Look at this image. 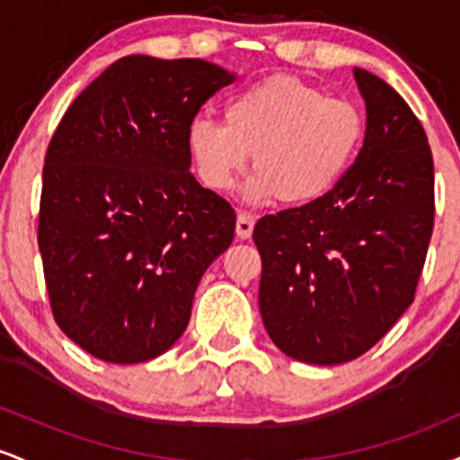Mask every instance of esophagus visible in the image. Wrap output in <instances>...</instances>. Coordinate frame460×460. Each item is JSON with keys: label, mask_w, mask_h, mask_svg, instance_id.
<instances>
[{"label": "esophagus", "mask_w": 460, "mask_h": 460, "mask_svg": "<svg viewBox=\"0 0 460 460\" xmlns=\"http://www.w3.org/2000/svg\"><path fill=\"white\" fill-rule=\"evenodd\" d=\"M252 226H255V216L251 214H237L235 234L240 240H248L252 235Z\"/></svg>", "instance_id": "1"}]
</instances>
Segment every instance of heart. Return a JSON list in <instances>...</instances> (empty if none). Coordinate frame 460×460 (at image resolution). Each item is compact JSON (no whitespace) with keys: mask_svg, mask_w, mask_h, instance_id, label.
Returning a JSON list of instances; mask_svg holds the SVG:
<instances>
[{"mask_svg":"<svg viewBox=\"0 0 460 460\" xmlns=\"http://www.w3.org/2000/svg\"><path fill=\"white\" fill-rule=\"evenodd\" d=\"M363 138L366 116L358 105L326 97L296 77L274 75L235 93L225 120H194L188 151L208 188L229 190L252 153L248 197L309 205L344 179Z\"/></svg>","mask_w":460,"mask_h":460,"instance_id":"heart-1","label":"heart"}]
</instances>
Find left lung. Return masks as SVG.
Masks as SVG:
<instances>
[{
	"label": "left lung",
	"mask_w": 460,
	"mask_h": 460,
	"mask_svg": "<svg viewBox=\"0 0 460 460\" xmlns=\"http://www.w3.org/2000/svg\"><path fill=\"white\" fill-rule=\"evenodd\" d=\"M366 140L326 197L260 218V309L274 346L337 366L376 344L413 303L435 225L426 131L398 93L355 68Z\"/></svg>",
	"instance_id": "8db88e82"
}]
</instances>
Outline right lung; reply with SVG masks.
Returning a JSON list of instances; mask_svg holds the SVG:
<instances>
[{
  "mask_svg": "<svg viewBox=\"0 0 460 460\" xmlns=\"http://www.w3.org/2000/svg\"><path fill=\"white\" fill-rule=\"evenodd\" d=\"M234 75L125 56L68 105L47 146L39 248L51 314L79 348L142 363L186 331L235 212L190 172L188 129Z\"/></svg>",
  "mask_w": 460,
  "mask_h": 460,
  "instance_id": "obj_1",
  "label": "right lung"
}]
</instances>
